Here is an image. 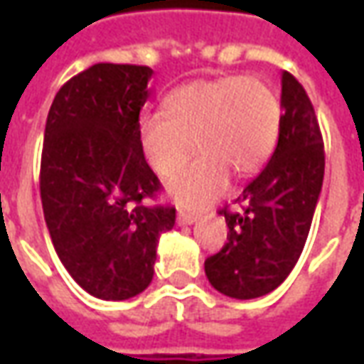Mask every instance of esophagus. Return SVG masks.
Returning <instances> with one entry per match:
<instances>
[{
	"instance_id": "esophagus-1",
	"label": "esophagus",
	"mask_w": 364,
	"mask_h": 364,
	"mask_svg": "<svg viewBox=\"0 0 364 364\" xmlns=\"http://www.w3.org/2000/svg\"><path fill=\"white\" fill-rule=\"evenodd\" d=\"M197 222V216H193V214L187 213H177V224L179 226H191V224H195Z\"/></svg>"
}]
</instances>
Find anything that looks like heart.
<instances>
[{
    "instance_id": "1",
    "label": "heart",
    "mask_w": 364,
    "mask_h": 364,
    "mask_svg": "<svg viewBox=\"0 0 364 364\" xmlns=\"http://www.w3.org/2000/svg\"><path fill=\"white\" fill-rule=\"evenodd\" d=\"M282 107L267 83L247 75L195 80L166 99V114H146L140 142L151 169L173 175L195 150L198 158L169 181L183 208L203 210L228 187L230 173L252 177L273 156Z\"/></svg>"
}]
</instances>
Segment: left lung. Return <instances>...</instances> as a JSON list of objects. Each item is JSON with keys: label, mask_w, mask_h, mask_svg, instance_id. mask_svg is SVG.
Listing matches in <instances>:
<instances>
[{"label": "left lung", "mask_w": 364, "mask_h": 364, "mask_svg": "<svg viewBox=\"0 0 364 364\" xmlns=\"http://www.w3.org/2000/svg\"><path fill=\"white\" fill-rule=\"evenodd\" d=\"M281 134L269 164L237 197L240 213L222 210L228 242L205 261L214 289L237 300L269 294L296 265L323 183V140L304 87L282 72Z\"/></svg>", "instance_id": "1"}]
</instances>
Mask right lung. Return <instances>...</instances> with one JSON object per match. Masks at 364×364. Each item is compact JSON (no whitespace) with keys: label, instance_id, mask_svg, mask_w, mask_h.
Here are the masks:
<instances>
[{"label":"right lung","instance_id":"right-lung-1","mask_svg":"<svg viewBox=\"0 0 364 364\" xmlns=\"http://www.w3.org/2000/svg\"><path fill=\"white\" fill-rule=\"evenodd\" d=\"M151 68L95 64L66 82L44 128L41 200L62 265L101 300L148 289L173 206L144 200L161 183L144 158L140 111Z\"/></svg>","mask_w":364,"mask_h":364}]
</instances>
